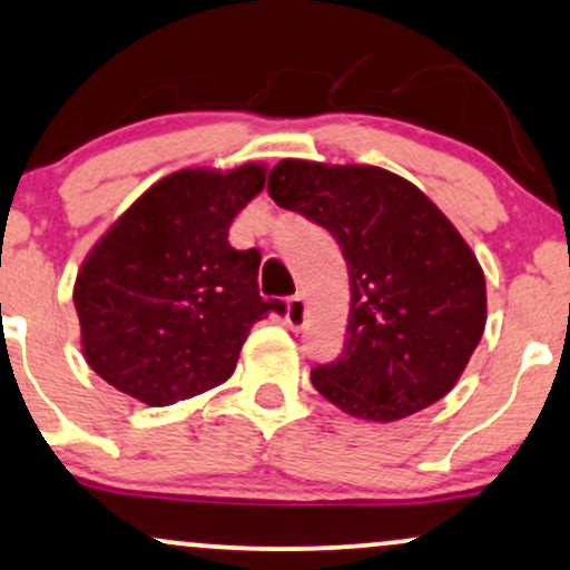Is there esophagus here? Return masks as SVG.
<instances>
[{"label":"esophagus","instance_id":"34e87169","mask_svg":"<svg viewBox=\"0 0 570 570\" xmlns=\"http://www.w3.org/2000/svg\"><path fill=\"white\" fill-rule=\"evenodd\" d=\"M307 321V305H305V297H299V294H294V297L286 303V324L292 328H303Z\"/></svg>","mask_w":570,"mask_h":570}]
</instances>
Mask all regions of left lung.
Returning <instances> with one entry per match:
<instances>
[{
    "mask_svg": "<svg viewBox=\"0 0 570 570\" xmlns=\"http://www.w3.org/2000/svg\"><path fill=\"white\" fill-rule=\"evenodd\" d=\"M267 194L324 225L351 276L345 347L313 368V387L368 422L441 401L485 328L483 267L454 223L406 177L368 164L284 159Z\"/></svg>",
    "mask_w": 570,
    "mask_h": 570,
    "instance_id": "1",
    "label": "left lung"
}]
</instances>
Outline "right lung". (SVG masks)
I'll use <instances>...</instances> for the list:
<instances>
[{"mask_svg":"<svg viewBox=\"0 0 570 570\" xmlns=\"http://www.w3.org/2000/svg\"><path fill=\"white\" fill-rule=\"evenodd\" d=\"M265 164L190 167L154 183L89 249L73 284L92 372L146 406L223 385L249 328L281 299L257 292L259 252L228 244Z\"/></svg>","mask_w":570,"mask_h":570,"instance_id":"1","label":"right lung"}]
</instances>
